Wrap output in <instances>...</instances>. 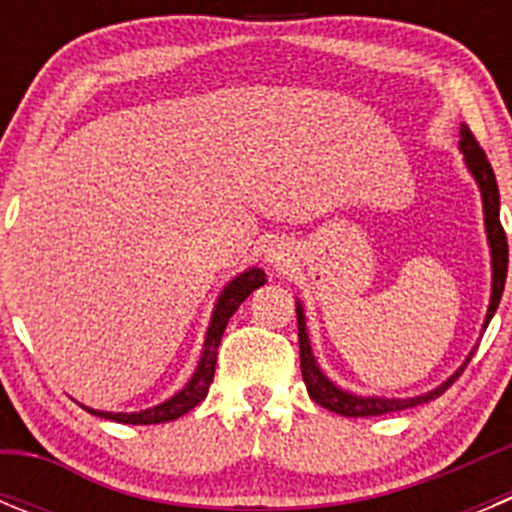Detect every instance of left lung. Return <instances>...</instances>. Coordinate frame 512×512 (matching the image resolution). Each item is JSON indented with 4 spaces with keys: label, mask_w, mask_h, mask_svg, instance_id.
Returning <instances> with one entry per match:
<instances>
[{
    "label": "left lung",
    "mask_w": 512,
    "mask_h": 512,
    "mask_svg": "<svg viewBox=\"0 0 512 512\" xmlns=\"http://www.w3.org/2000/svg\"><path fill=\"white\" fill-rule=\"evenodd\" d=\"M459 151L461 156H464V166H467V171L472 174V179L479 187L482 212H485L487 246H490L492 292H490V305H487L485 323H482V333H485L492 315L497 312V305H500V297H503V289H505V277H508V238H505V230L503 225H500V189H497L495 171H492L485 151L479 148L472 130H469L464 122H461V128H459ZM297 328H300V369H302V379H305L307 392H310V397L318 402L320 408L343 415V418H372V415L397 413V410H408V408H415V405H423V402L436 400V397H441L443 392L449 390L451 384L459 379V374L467 369L474 351H477V346H474L467 354V359H464V364H461L459 369L446 379V382L438 384L436 390L423 392V395H415V397L356 395V392H348L343 390V387H338L336 382H330V379L325 377L323 369H320L318 359H315V354H312L310 336H307L305 305H302L300 300H297Z\"/></svg>",
    "instance_id": "left-lung-1"
}]
</instances>
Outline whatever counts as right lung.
<instances>
[{
	"label": "right lung",
	"instance_id": "add662e5",
	"mask_svg": "<svg viewBox=\"0 0 512 512\" xmlns=\"http://www.w3.org/2000/svg\"><path fill=\"white\" fill-rule=\"evenodd\" d=\"M266 284V274L259 266H251V269L241 271L238 277L230 279L223 287V292L217 295L215 307H212L210 325H207L205 343H202V356L197 361V369L189 377V382L184 384L182 390L171 395L169 400L158 402L153 408L135 410V413H104V410H94L81 405L87 413L97 415L104 420H115V423H128V425H153V423H169V420L182 418L184 413H189L192 408H197L202 400L210 392L212 377H215V364H217V346H220V338L225 333V325L233 318V312L241 307V302L251 295L253 289H259Z\"/></svg>",
	"mask_w": 512,
	"mask_h": 512
}]
</instances>
